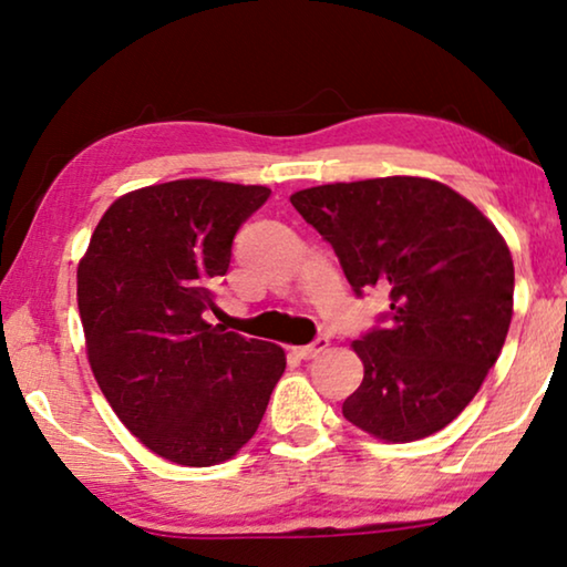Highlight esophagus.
Listing matches in <instances>:
<instances>
[{"instance_id":"obj_1","label":"esophagus","mask_w":567,"mask_h":567,"mask_svg":"<svg viewBox=\"0 0 567 567\" xmlns=\"http://www.w3.org/2000/svg\"><path fill=\"white\" fill-rule=\"evenodd\" d=\"M328 343H331V341H328V336H318L312 343L298 346V349H292V353H295V357H298V359H316L318 353H323V351L328 349Z\"/></svg>"}]
</instances>
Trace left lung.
Segmentation results:
<instances>
[{"label": "left lung", "mask_w": 567, "mask_h": 567, "mask_svg": "<svg viewBox=\"0 0 567 567\" xmlns=\"http://www.w3.org/2000/svg\"><path fill=\"white\" fill-rule=\"evenodd\" d=\"M290 203L331 244L357 298H390L353 341L364 382L343 417L392 443L443 430L476 396L509 331L514 265L502 234L427 177L318 185Z\"/></svg>", "instance_id": "1"}]
</instances>
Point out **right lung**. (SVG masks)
Here are the masks:
<instances>
[{
  "label": "right lung",
  "instance_id": "1",
  "mask_svg": "<svg viewBox=\"0 0 567 567\" xmlns=\"http://www.w3.org/2000/svg\"><path fill=\"white\" fill-rule=\"evenodd\" d=\"M265 185L193 177L126 193L79 265L89 364L132 435L181 466L229 461L285 371L280 346L206 323Z\"/></svg>",
  "mask_w": 567,
  "mask_h": 567
}]
</instances>
